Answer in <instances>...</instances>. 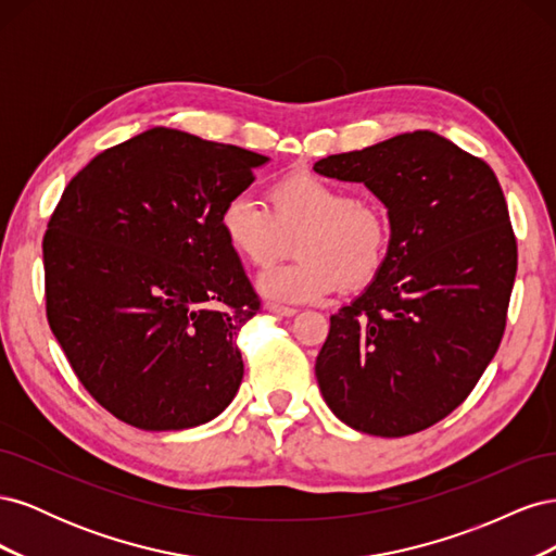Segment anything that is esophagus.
Listing matches in <instances>:
<instances>
[{"instance_id":"esophagus-1","label":"esophagus","mask_w":556,"mask_h":556,"mask_svg":"<svg viewBox=\"0 0 556 556\" xmlns=\"http://www.w3.org/2000/svg\"><path fill=\"white\" fill-rule=\"evenodd\" d=\"M266 308H268V313H274V315H282V317H290V315H294V313H296V308H290V306H280V304H268Z\"/></svg>"}]
</instances>
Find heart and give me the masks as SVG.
<instances>
[{"instance_id":"b5f03b06","label":"heart","mask_w":556,"mask_h":556,"mask_svg":"<svg viewBox=\"0 0 556 556\" xmlns=\"http://www.w3.org/2000/svg\"><path fill=\"white\" fill-rule=\"evenodd\" d=\"M220 231L229 250L252 268H268L290 252L296 262L260 280L264 296L306 304L341 288L371 282L387 257L390 225L371 197L350 194L343 185L296 172L266 188V206L248 194L225 201Z\"/></svg>"}]
</instances>
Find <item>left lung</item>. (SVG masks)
Instances as JSON below:
<instances>
[{"label":"left lung","instance_id":"1","mask_svg":"<svg viewBox=\"0 0 556 556\" xmlns=\"http://www.w3.org/2000/svg\"><path fill=\"white\" fill-rule=\"evenodd\" d=\"M313 169L364 182L390 215L376 280L331 315L315 376L331 413L399 439L473 392L506 331L517 241L490 164L417 129Z\"/></svg>","mask_w":556,"mask_h":556}]
</instances>
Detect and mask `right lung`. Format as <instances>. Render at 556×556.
I'll list each match as a JSON object with an SVG mask.
<instances>
[{"mask_svg": "<svg viewBox=\"0 0 556 556\" xmlns=\"http://www.w3.org/2000/svg\"><path fill=\"white\" fill-rule=\"evenodd\" d=\"M266 160L155 127L64 188L43 237L48 325L80 384L123 422L190 429L237 396V339L262 301L220 211Z\"/></svg>", "mask_w": 556, "mask_h": 556, "instance_id": "right-lung-1", "label": "right lung"}]
</instances>
